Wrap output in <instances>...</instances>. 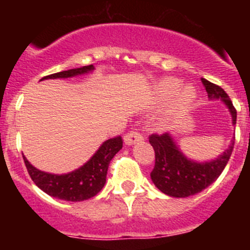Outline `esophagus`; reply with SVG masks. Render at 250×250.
<instances>
[{"label":"esophagus","mask_w":250,"mask_h":250,"mask_svg":"<svg viewBox=\"0 0 250 250\" xmlns=\"http://www.w3.org/2000/svg\"><path fill=\"white\" fill-rule=\"evenodd\" d=\"M141 140H143V135H141L140 132L135 131V130L127 132L126 135L124 136V143H125L126 145H132Z\"/></svg>","instance_id":"obj_1"}]
</instances>
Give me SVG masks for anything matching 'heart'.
<instances>
[{
  "instance_id": "obj_1",
  "label": "heart",
  "mask_w": 250,
  "mask_h": 250,
  "mask_svg": "<svg viewBox=\"0 0 250 250\" xmlns=\"http://www.w3.org/2000/svg\"><path fill=\"white\" fill-rule=\"evenodd\" d=\"M179 87H180V81L173 79V77H167V79H164V80H161L160 83H156L155 90L161 100H167V99L171 98L178 91ZM195 98L196 94L193 86H184L179 91L178 96H176V100L174 103L171 112L174 114V112H180L183 110L188 109L193 104V101L195 100Z\"/></svg>"
}]
</instances>
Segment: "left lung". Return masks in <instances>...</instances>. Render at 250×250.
<instances>
[{"mask_svg":"<svg viewBox=\"0 0 250 250\" xmlns=\"http://www.w3.org/2000/svg\"><path fill=\"white\" fill-rule=\"evenodd\" d=\"M202 83L208 92V98L225 104L231 115V123L235 125L237 110L234 109L228 94L220 86L205 79H202ZM149 143L155 151V167L150 174L152 183L159 190L174 198L195 195L213 184L228 164L234 147V140H231L228 149L218 158L199 163L187 158L169 132L163 135L152 134L149 138Z\"/></svg>","mask_w":250,"mask_h":250,"instance_id":"obj_1","label":"left lung"}]
</instances>
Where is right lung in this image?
<instances>
[{
    "mask_svg": "<svg viewBox=\"0 0 250 250\" xmlns=\"http://www.w3.org/2000/svg\"><path fill=\"white\" fill-rule=\"evenodd\" d=\"M94 66H83L79 68H71L67 71H61L57 74L48 75L45 79H67L77 75L89 74L94 70ZM123 147V139L121 136L109 139L104 141L98 151L86 161L83 167L67 174H50L46 171L36 169L30 161L23 156L25 165L30 174L31 179L35 184L57 199L66 200V202H83L92 196H95L104 188L106 183V174L110 161L115 154L120 151Z\"/></svg>",
    "mask_w": 250,
    "mask_h": 250,
    "instance_id": "add662e5",
    "label": "right lung"
}]
</instances>
